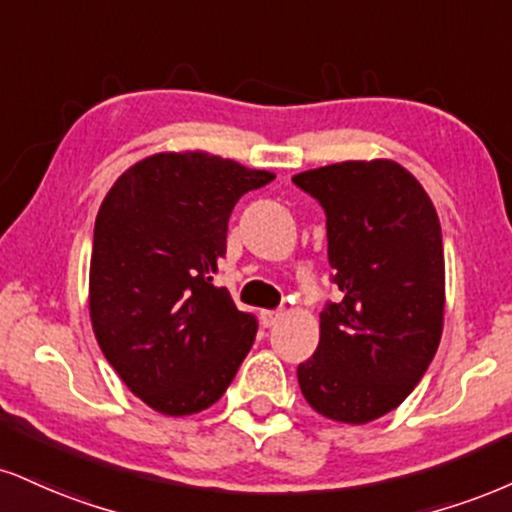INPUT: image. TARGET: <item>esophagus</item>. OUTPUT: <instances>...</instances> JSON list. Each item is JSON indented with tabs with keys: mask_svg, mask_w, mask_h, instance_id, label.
Wrapping results in <instances>:
<instances>
[{
	"mask_svg": "<svg viewBox=\"0 0 512 512\" xmlns=\"http://www.w3.org/2000/svg\"><path fill=\"white\" fill-rule=\"evenodd\" d=\"M281 319V312L279 310H264L262 312V324L264 326H274L276 322Z\"/></svg>",
	"mask_w": 512,
	"mask_h": 512,
	"instance_id": "34e87169",
	"label": "esophagus"
}]
</instances>
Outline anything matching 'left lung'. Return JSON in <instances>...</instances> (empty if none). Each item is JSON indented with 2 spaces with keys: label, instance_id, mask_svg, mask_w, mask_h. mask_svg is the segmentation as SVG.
I'll return each mask as SVG.
<instances>
[{
  "label": "left lung",
  "instance_id": "1",
  "mask_svg": "<svg viewBox=\"0 0 512 512\" xmlns=\"http://www.w3.org/2000/svg\"><path fill=\"white\" fill-rule=\"evenodd\" d=\"M293 183L324 209L331 281L343 293L319 315V346L298 365L300 391L329 420L372 422L410 396L439 348V214L420 181L389 159L322 166Z\"/></svg>",
  "mask_w": 512,
  "mask_h": 512
}]
</instances>
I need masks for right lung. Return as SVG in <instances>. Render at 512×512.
Here are the masks:
<instances>
[{
  "instance_id": "1",
  "label": "right lung",
  "mask_w": 512,
  "mask_h": 512,
  "mask_svg": "<svg viewBox=\"0 0 512 512\" xmlns=\"http://www.w3.org/2000/svg\"><path fill=\"white\" fill-rule=\"evenodd\" d=\"M269 171L207 152H162L119 176L95 219L90 319L123 384L162 415H193L229 389L257 334L214 286L236 202Z\"/></svg>"
}]
</instances>
